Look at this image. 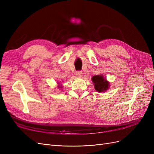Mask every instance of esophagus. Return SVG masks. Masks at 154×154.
<instances>
[{"label":"esophagus","instance_id":"34e87169","mask_svg":"<svg viewBox=\"0 0 154 154\" xmlns=\"http://www.w3.org/2000/svg\"><path fill=\"white\" fill-rule=\"evenodd\" d=\"M76 76L77 78H81L82 76V71H77L76 73Z\"/></svg>","mask_w":154,"mask_h":154}]
</instances>
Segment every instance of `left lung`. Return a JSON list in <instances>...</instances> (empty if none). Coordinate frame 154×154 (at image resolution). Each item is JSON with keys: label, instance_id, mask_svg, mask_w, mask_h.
Here are the masks:
<instances>
[{"label": "left lung", "instance_id": "1", "mask_svg": "<svg viewBox=\"0 0 154 154\" xmlns=\"http://www.w3.org/2000/svg\"><path fill=\"white\" fill-rule=\"evenodd\" d=\"M92 81L94 85V88L97 92H103L110 87L109 82L102 75H95L92 78Z\"/></svg>", "mask_w": 154, "mask_h": 154}]
</instances>
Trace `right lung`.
Segmentation results:
<instances>
[{"instance_id":"1","label":"right lung","mask_w":154,"mask_h":154,"mask_svg":"<svg viewBox=\"0 0 154 154\" xmlns=\"http://www.w3.org/2000/svg\"><path fill=\"white\" fill-rule=\"evenodd\" d=\"M60 88H61V87H62V86H61V87H60V86H58V88H60Z\"/></svg>"}]
</instances>
